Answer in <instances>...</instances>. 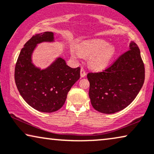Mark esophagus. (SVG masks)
<instances>
[{"instance_id":"esophagus-1","label":"esophagus","mask_w":154,"mask_h":154,"mask_svg":"<svg viewBox=\"0 0 154 154\" xmlns=\"http://www.w3.org/2000/svg\"><path fill=\"white\" fill-rule=\"evenodd\" d=\"M80 75H81V77H85L86 75H87V73H86V72L85 69H84L83 68L81 69L80 70Z\"/></svg>"}]
</instances>
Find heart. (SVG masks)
I'll list each match as a JSON object with an SVG mask.
<instances>
[{
  "label": "heart",
  "mask_w": 154,
  "mask_h": 154,
  "mask_svg": "<svg viewBox=\"0 0 154 154\" xmlns=\"http://www.w3.org/2000/svg\"><path fill=\"white\" fill-rule=\"evenodd\" d=\"M81 56L90 57L89 65L94 70H103L109 66L116 56V50L113 45L103 39H93L82 42L76 47ZM74 58H77L78 54L72 51L71 53Z\"/></svg>",
  "instance_id": "b5f03b06"
}]
</instances>
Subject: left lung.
Masks as SVG:
<instances>
[{"instance_id": "obj_1", "label": "left lung", "mask_w": 154, "mask_h": 154, "mask_svg": "<svg viewBox=\"0 0 154 154\" xmlns=\"http://www.w3.org/2000/svg\"><path fill=\"white\" fill-rule=\"evenodd\" d=\"M144 65L140 50L134 42L130 50L113 64L100 72H89L87 78L91 105L97 111L112 114L128 106L139 94L144 82Z\"/></svg>"}]
</instances>
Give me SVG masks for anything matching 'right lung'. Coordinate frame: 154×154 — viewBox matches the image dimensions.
Listing matches in <instances>:
<instances>
[{"instance_id": "obj_1", "label": "right lung", "mask_w": 154, "mask_h": 154, "mask_svg": "<svg viewBox=\"0 0 154 154\" xmlns=\"http://www.w3.org/2000/svg\"><path fill=\"white\" fill-rule=\"evenodd\" d=\"M53 41L51 32L33 36L22 48L15 68V84L20 95L31 107L43 112L62 108L68 91L80 77V67L72 68L62 58L44 69L33 64L32 55L36 45Z\"/></svg>"}]
</instances>
